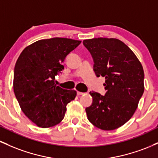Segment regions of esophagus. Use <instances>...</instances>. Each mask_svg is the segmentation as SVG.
Instances as JSON below:
<instances>
[{
    "mask_svg": "<svg viewBox=\"0 0 158 158\" xmlns=\"http://www.w3.org/2000/svg\"><path fill=\"white\" fill-rule=\"evenodd\" d=\"M85 93H82V92H80V91H77V94L79 96H81V95H83Z\"/></svg>",
    "mask_w": 158,
    "mask_h": 158,
    "instance_id": "1",
    "label": "esophagus"
}]
</instances>
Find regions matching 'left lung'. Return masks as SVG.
Segmentation results:
<instances>
[{"mask_svg":"<svg viewBox=\"0 0 158 158\" xmlns=\"http://www.w3.org/2000/svg\"><path fill=\"white\" fill-rule=\"evenodd\" d=\"M94 61L98 77L106 78L105 96L90 92L93 102L86 108L88 120L102 130L117 129L135 114L144 92V71L140 61L126 44L117 39L83 41Z\"/></svg>","mask_w":158,"mask_h":158,"instance_id":"obj_1","label":"left lung"}]
</instances>
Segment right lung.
<instances>
[{"label": "right lung", "mask_w": 158, "mask_h": 158, "mask_svg": "<svg viewBox=\"0 0 158 158\" xmlns=\"http://www.w3.org/2000/svg\"><path fill=\"white\" fill-rule=\"evenodd\" d=\"M81 41L67 38L41 39L23 49L15 63L13 89L23 114L41 128L61 122L67 105L77 97L74 90L55 84L62 62Z\"/></svg>", "instance_id": "obj_1"}]
</instances>
